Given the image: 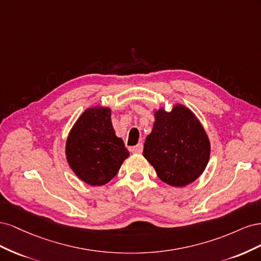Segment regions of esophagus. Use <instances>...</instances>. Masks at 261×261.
<instances>
[{
	"instance_id": "esophagus-1",
	"label": "esophagus",
	"mask_w": 261,
	"mask_h": 261,
	"mask_svg": "<svg viewBox=\"0 0 261 261\" xmlns=\"http://www.w3.org/2000/svg\"><path fill=\"white\" fill-rule=\"evenodd\" d=\"M143 149H144L143 144H138L137 146L132 147L130 150H132L133 153H141V152H143Z\"/></svg>"
}]
</instances>
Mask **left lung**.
I'll list each match as a JSON object with an SVG mask.
<instances>
[{
    "label": "left lung",
    "mask_w": 261,
    "mask_h": 261,
    "mask_svg": "<svg viewBox=\"0 0 261 261\" xmlns=\"http://www.w3.org/2000/svg\"><path fill=\"white\" fill-rule=\"evenodd\" d=\"M144 146V156L158 176L171 186L193 183L206 169L210 156L209 138L191 110L175 106L171 112L160 109Z\"/></svg>",
    "instance_id": "1"
}]
</instances>
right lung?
Here are the masks:
<instances>
[{
  "label": "right lung",
  "instance_id": "obj_1",
  "mask_svg": "<svg viewBox=\"0 0 261 261\" xmlns=\"http://www.w3.org/2000/svg\"><path fill=\"white\" fill-rule=\"evenodd\" d=\"M128 155L123 140L115 135L109 108L86 110L66 141L69 167L91 186H101L111 180Z\"/></svg>",
  "mask_w": 261,
  "mask_h": 261
}]
</instances>
